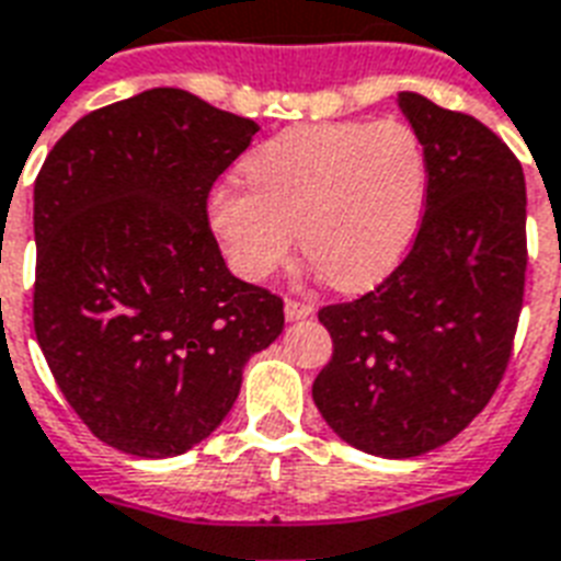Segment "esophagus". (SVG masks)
I'll return each instance as SVG.
<instances>
[{"label": "esophagus", "mask_w": 561, "mask_h": 561, "mask_svg": "<svg viewBox=\"0 0 561 561\" xmlns=\"http://www.w3.org/2000/svg\"><path fill=\"white\" fill-rule=\"evenodd\" d=\"M286 319L289 321H298V319H307V316H312L316 312V307H312L310 301H298V298H286Z\"/></svg>", "instance_id": "obj_1"}]
</instances>
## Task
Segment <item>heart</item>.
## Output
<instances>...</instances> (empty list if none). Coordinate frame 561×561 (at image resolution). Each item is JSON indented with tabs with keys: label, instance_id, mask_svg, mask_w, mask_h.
<instances>
[{
	"label": "heart",
	"instance_id": "1",
	"mask_svg": "<svg viewBox=\"0 0 561 561\" xmlns=\"http://www.w3.org/2000/svg\"><path fill=\"white\" fill-rule=\"evenodd\" d=\"M248 186L207 195V221L228 266L266 280L295 251L340 289H366L392 272L419 233L427 151L407 123L351 119L298 125L251 151Z\"/></svg>",
	"mask_w": 561,
	"mask_h": 561
}]
</instances>
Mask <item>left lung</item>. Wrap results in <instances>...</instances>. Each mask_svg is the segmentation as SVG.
I'll list each match as a JSON object with an SVG mask.
<instances>
[{
	"mask_svg": "<svg viewBox=\"0 0 561 561\" xmlns=\"http://www.w3.org/2000/svg\"><path fill=\"white\" fill-rule=\"evenodd\" d=\"M427 151V204L410 254L357 301L321 307L333 357L312 383L330 430L386 459L462 433L510 366L527 272V186L480 119L398 93Z\"/></svg>",
	"mask_w": 561,
	"mask_h": 561,
	"instance_id": "left-lung-1",
	"label": "left lung"
}]
</instances>
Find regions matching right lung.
Segmentation results:
<instances>
[{"label": "right lung", "instance_id": "1", "mask_svg": "<svg viewBox=\"0 0 561 561\" xmlns=\"http://www.w3.org/2000/svg\"><path fill=\"white\" fill-rule=\"evenodd\" d=\"M257 123L178 87L99 107L34 181V333L95 438L178 457L219 427L284 301L233 277L207 221Z\"/></svg>", "mask_w": 561, "mask_h": 561}]
</instances>
